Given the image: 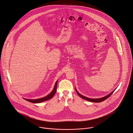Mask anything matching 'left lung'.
Instances as JSON below:
<instances>
[{
	"label": "left lung",
	"instance_id": "left-lung-1",
	"mask_svg": "<svg viewBox=\"0 0 133 133\" xmlns=\"http://www.w3.org/2000/svg\"><path fill=\"white\" fill-rule=\"evenodd\" d=\"M115 90H116V89H115V90H114V91H112L111 93H110L109 94H108L107 95H106V96H104V97H101V98H89V97H86V96H85L82 95V94H81L77 91V90H76V89L75 88V90H76V93H77V94H78L81 97H82V98H83V99H85V100H86V101H89V102H94V103H99V102H102V101L105 100L106 99H107V98H108V97L113 93V92L115 91Z\"/></svg>",
	"mask_w": 133,
	"mask_h": 133
}]
</instances>
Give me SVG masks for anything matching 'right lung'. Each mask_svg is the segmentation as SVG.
<instances>
[{"mask_svg":"<svg viewBox=\"0 0 133 133\" xmlns=\"http://www.w3.org/2000/svg\"><path fill=\"white\" fill-rule=\"evenodd\" d=\"M57 82H58V81L56 82L54 88L53 89L52 91L49 94L46 95V96L42 97V98H38V99H27V98H24V99H25V100H26V101H27L29 102L33 103H40L44 102L46 101L49 100V99L51 98L54 96V95L55 94V93L56 92Z\"/></svg>","mask_w":133,"mask_h":133,"instance_id":"add662e5","label":"right lung"}]
</instances>
